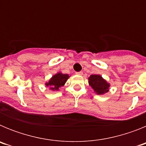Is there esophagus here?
<instances>
[{"mask_svg": "<svg viewBox=\"0 0 146 146\" xmlns=\"http://www.w3.org/2000/svg\"><path fill=\"white\" fill-rule=\"evenodd\" d=\"M76 74H78V75H82L83 73H82V72H76Z\"/></svg>", "mask_w": 146, "mask_h": 146, "instance_id": "1", "label": "esophagus"}]
</instances>
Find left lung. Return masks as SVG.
<instances>
[{"mask_svg": "<svg viewBox=\"0 0 146 146\" xmlns=\"http://www.w3.org/2000/svg\"><path fill=\"white\" fill-rule=\"evenodd\" d=\"M88 83L89 86L94 89V92L98 95H102L108 93L110 86L109 82L99 74H91L88 77Z\"/></svg>", "mask_w": 146, "mask_h": 146, "instance_id": "obj_1", "label": "left lung"}]
</instances>
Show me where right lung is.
<instances>
[{"label":"right lung","mask_w":146,"mask_h":146,"mask_svg":"<svg viewBox=\"0 0 146 146\" xmlns=\"http://www.w3.org/2000/svg\"><path fill=\"white\" fill-rule=\"evenodd\" d=\"M70 76L67 74H63L61 72H58L57 74H54L50 80L45 83V86L49 87L51 91H58L59 88L65 85L67 80Z\"/></svg>","instance_id":"obj_1"}]
</instances>
